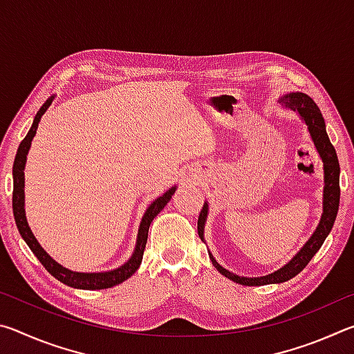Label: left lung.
<instances>
[{"instance_id": "left-lung-1", "label": "left lung", "mask_w": 354, "mask_h": 354, "mask_svg": "<svg viewBox=\"0 0 354 354\" xmlns=\"http://www.w3.org/2000/svg\"><path fill=\"white\" fill-rule=\"evenodd\" d=\"M281 104H284L287 109L297 112L299 118L303 120L304 124L308 127V131L310 134V139L314 142V147L319 153L322 162H323V201H322V217L319 225H317L313 236L309 237V241L299 248L298 253L292 257V259L278 268L277 272L268 273L266 277H257V278H248V277H239V274L226 270L225 267H221L220 263L215 261L211 251L207 250L209 257H211L212 266L217 270L226 277L227 279L234 281L237 284L242 286H266V284H279L286 283V281L292 279L293 277L303 270L308 266L309 261L313 259L314 254L320 250V247L325 242L329 232L333 230L334 220L337 217L339 211V200H340V189H339V176H340V167L337 160V154L335 149L329 142V137L326 134L325 120H323L322 112L319 106L314 103V100L306 93L301 92H290L286 93L284 97L279 100ZM209 214V205L205 201L200 217H198V236L203 242L205 241V226Z\"/></svg>"}]
</instances>
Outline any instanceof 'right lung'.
<instances>
[{"mask_svg":"<svg viewBox=\"0 0 354 354\" xmlns=\"http://www.w3.org/2000/svg\"><path fill=\"white\" fill-rule=\"evenodd\" d=\"M53 100H55V95L48 98L44 106L40 107L39 112L35 113L32 127L29 129L25 139L21 140L19 149H17V156L14 160V167H12V176H14V194H12V209H14V218L17 227H19L20 236L23 241L28 243V247L31 248L32 253L37 256V259L41 262L48 272H50L53 277L61 281V283L67 284L70 287H75V289H86V290H100V289H109V287L117 286L128 278L133 277L137 272V268L140 267L142 257H143V250H145L147 239H148V230L151 221L154 220L156 215H158L162 209L167 206V203L170 201L171 195L175 194L178 185H173L169 190L165 192L156 198L151 205L147 207L145 214H143L142 221L139 225V232H137V241L133 254H131L129 259L122 263L115 270L109 272H95V273H84V272H73L70 268L61 266V263L56 262L53 257L46 253V251L40 247L37 239L32 234L31 227L28 225L26 220V212H25V165H26V156L29 153V148H31V142L34 139L35 133H37L40 118L46 112L48 107L51 106Z\"/></svg>","mask_w":354,"mask_h":354,"instance_id":"add662e5","label":"right lung"}]
</instances>
